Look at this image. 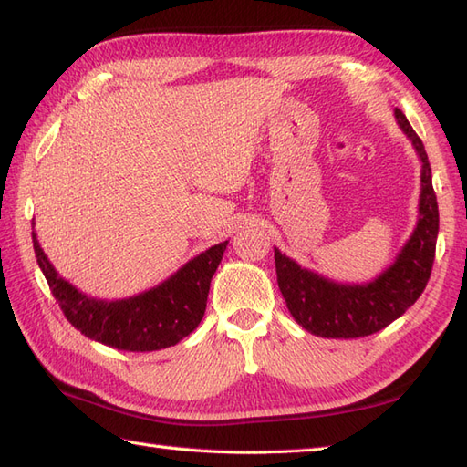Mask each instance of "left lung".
Returning a JSON list of instances; mask_svg holds the SVG:
<instances>
[{
    "label": "left lung",
    "instance_id": "1",
    "mask_svg": "<svg viewBox=\"0 0 467 467\" xmlns=\"http://www.w3.org/2000/svg\"><path fill=\"white\" fill-rule=\"evenodd\" d=\"M394 115L421 159L420 219L396 263L372 283L350 286L310 273L275 248L278 288L292 318L322 338H360L380 332L414 305L431 275L440 213L431 187L430 161L406 115L400 109Z\"/></svg>",
    "mask_w": 467,
    "mask_h": 467
}]
</instances>
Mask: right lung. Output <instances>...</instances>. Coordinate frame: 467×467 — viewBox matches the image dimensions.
Listing matches in <instances>:
<instances>
[{
  "instance_id": "obj_1",
  "label": "right lung",
  "mask_w": 467,
  "mask_h": 467,
  "mask_svg": "<svg viewBox=\"0 0 467 467\" xmlns=\"http://www.w3.org/2000/svg\"><path fill=\"white\" fill-rule=\"evenodd\" d=\"M229 241L189 260L165 283L143 295L125 300H97L85 296L51 266L34 233V251L57 300L75 328L87 338L127 352H153L169 348L189 336L207 308L211 278L223 260Z\"/></svg>"
}]
</instances>
